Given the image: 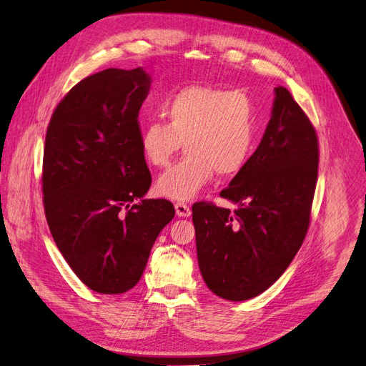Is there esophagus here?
Here are the masks:
<instances>
[{
  "label": "esophagus",
  "instance_id": "1",
  "mask_svg": "<svg viewBox=\"0 0 366 366\" xmlns=\"http://www.w3.org/2000/svg\"><path fill=\"white\" fill-rule=\"evenodd\" d=\"M174 207H175V213H177V216H180V217L191 216V207H189L187 204H184V202H175Z\"/></svg>",
  "mask_w": 366,
  "mask_h": 366
}]
</instances>
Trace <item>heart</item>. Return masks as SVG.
<instances>
[{
  "label": "heart",
  "mask_w": 366,
  "mask_h": 366,
  "mask_svg": "<svg viewBox=\"0 0 366 366\" xmlns=\"http://www.w3.org/2000/svg\"><path fill=\"white\" fill-rule=\"evenodd\" d=\"M167 122L152 120L141 129V152L156 168L169 165L186 142L187 156L156 182L159 195L189 201L217 172L234 177L249 159L258 119L252 97L242 90L189 85L165 100Z\"/></svg>",
  "instance_id": "heart-1"
}]
</instances>
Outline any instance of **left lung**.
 Masks as SVG:
<instances>
[{
	"instance_id": "1",
	"label": "left lung",
	"mask_w": 366,
	"mask_h": 366,
	"mask_svg": "<svg viewBox=\"0 0 366 366\" xmlns=\"http://www.w3.org/2000/svg\"><path fill=\"white\" fill-rule=\"evenodd\" d=\"M318 174V139L285 86L254 154L221 197L237 209L195 202L198 266L219 297L242 302L273 285L305 240Z\"/></svg>"
}]
</instances>
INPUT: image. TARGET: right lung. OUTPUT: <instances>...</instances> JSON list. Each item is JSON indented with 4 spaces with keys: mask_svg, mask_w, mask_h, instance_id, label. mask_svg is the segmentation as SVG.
Instances as JSON below:
<instances>
[{
    "mask_svg": "<svg viewBox=\"0 0 366 366\" xmlns=\"http://www.w3.org/2000/svg\"><path fill=\"white\" fill-rule=\"evenodd\" d=\"M150 84L142 67L94 73L64 96L46 130V221L70 269L100 295L138 284L159 232L175 214L168 199L144 198L152 174L138 114Z\"/></svg>",
    "mask_w": 366,
    "mask_h": 366,
    "instance_id": "add662e5",
    "label": "right lung"
}]
</instances>
